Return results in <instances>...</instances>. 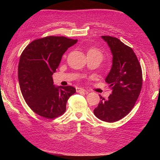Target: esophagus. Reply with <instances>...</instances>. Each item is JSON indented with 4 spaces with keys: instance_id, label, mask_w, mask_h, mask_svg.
I'll list each match as a JSON object with an SVG mask.
<instances>
[{
    "instance_id": "1",
    "label": "esophagus",
    "mask_w": 160,
    "mask_h": 160,
    "mask_svg": "<svg viewBox=\"0 0 160 160\" xmlns=\"http://www.w3.org/2000/svg\"><path fill=\"white\" fill-rule=\"evenodd\" d=\"M76 91L77 92H78V93H79V92H87V91L83 88H76Z\"/></svg>"
}]
</instances>
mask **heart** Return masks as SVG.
I'll list each match as a JSON object with an SVG mask.
<instances>
[{"label": "heart", "mask_w": 160, "mask_h": 160, "mask_svg": "<svg viewBox=\"0 0 160 160\" xmlns=\"http://www.w3.org/2000/svg\"><path fill=\"white\" fill-rule=\"evenodd\" d=\"M88 53H93V54H97L100 55L101 57H103V54L99 49H96V48H91L89 51Z\"/></svg>", "instance_id": "heart-1"}]
</instances>
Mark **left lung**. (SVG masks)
<instances>
[{"label":"left lung","mask_w":160,"mask_h":160,"mask_svg":"<svg viewBox=\"0 0 160 160\" xmlns=\"http://www.w3.org/2000/svg\"><path fill=\"white\" fill-rule=\"evenodd\" d=\"M113 56L111 69L105 81L112 90L108 99L100 96L93 113L98 119L112 123L126 116L133 108L142 87V71L132 48L118 38L101 36Z\"/></svg>","instance_id":"1"}]
</instances>
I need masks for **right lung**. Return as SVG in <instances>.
Instances as JSON below:
<instances>
[{"instance_id": "obj_1", "label": "right lung", "mask_w": 160, "mask_h": 160, "mask_svg": "<svg viewBox=\"0 0 160 160\" xmlns=\"http://www.w3.org/2000/svg\"><path fill=\"white\" fill-rule=\"evenodd\" d=\"M77 40L49 36L28 44L19 60L18 83L25 102L35 113L53 119L63 114L67 101L76 92L72 86H55L52 75L62 56Z\"/></svg>"}]
</instances>
